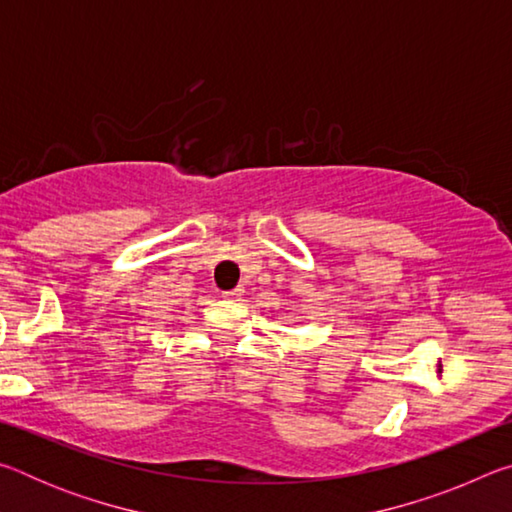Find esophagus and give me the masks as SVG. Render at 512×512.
<instances>
[{"label": "esophagus", "mask_w": 512, "mask_h": 512, "mask_svg": "<svg viewBox=\"0 0 512 512\" xmlns=\"http://www.w3.org/2000/svg\"><path fill=\"white\" fill-rule=\"evenodd\" d=\"M244 287H237V289H230V291H225L223 293V298L225 300H241V298H244Z\"/></svg>", "instance_id": "esophagus-1"}]
</instances>
